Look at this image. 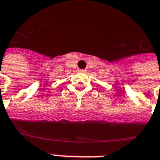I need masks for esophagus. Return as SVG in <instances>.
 <instances>
[{"instance_id": "esophagus-1", "label": "esophagus", "mask_w": 160, "mask_h": 160, "mask_svg": "<svg viewBox=\"0 0 160 160\" xmlns=\"http://www.w3.org/2000/svg\"><path fill=\"white\" fill-rule=\"evenodd\" d=\"M86 70H79V72H81V73H85Z\"/></svg>"}]
</instances>
